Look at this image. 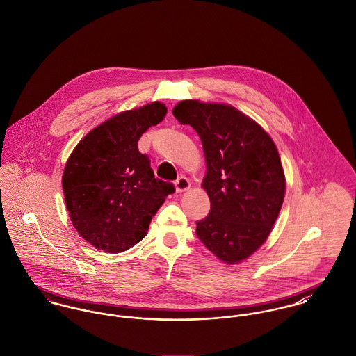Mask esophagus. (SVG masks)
I'll use <instances>...</instances> for the list:
<instances>
[{
	"instance_id": "1",
	"label": "esophagus",
	"mask_w": 356,
	"mask_h": 356,
	"mask_svg": "<svg viewBox=\"0 0 356 356\" xmlns=\"http://www.w3.org/2000/svg\"><path fill=\"white\" fill-rule=\"evenodd\" d=\"M175 186H176V191L183 192L187 191L190 188V180L186 177V176H180L176 181H175Z\"/></svg>"
}]
</instances>
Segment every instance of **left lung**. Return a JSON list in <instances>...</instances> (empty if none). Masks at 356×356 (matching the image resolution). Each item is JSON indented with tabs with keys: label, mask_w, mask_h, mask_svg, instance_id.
I'll return each mask as SVG.
<instances>
[{
	"label": "left lung",
	"mask_w": 356,
	"mask_h": 356,
	"mask_svg": "<svg viewBox=\"0 0 356 356\" xmlns=\"http://www.w3.org/2000/svg\"><path fill=\"white\" fill-rule=\"evenodd\" d=\"M175 118L202 140L211 203L196 236L225 263H238L263 245L279 216L286 181L277 149L250 118L225 104L180 102Z\"/></svg>",
	"instance_id": "left-lung-1"
}]
</instances>
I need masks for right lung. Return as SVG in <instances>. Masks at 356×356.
<instances>
[{
    "label": "right lung",
    "instance_id": "add662e5",
    "mask_svg": "<svg viewBox=\"0 0 356 356\" xmlns=\"http://www.w3.org/2000/svg\"><path fill=\"white\" fill-rule=\"evenodd\" d=\"M166 115L163 103L124 111L93 129L70 154L62 187L66 209L82 238L108 253L139 243L172 183L156 179L138 140Z\"/></svg>",
    "mask_w": 356,
    "mask_h": 356
}]
</instances>
